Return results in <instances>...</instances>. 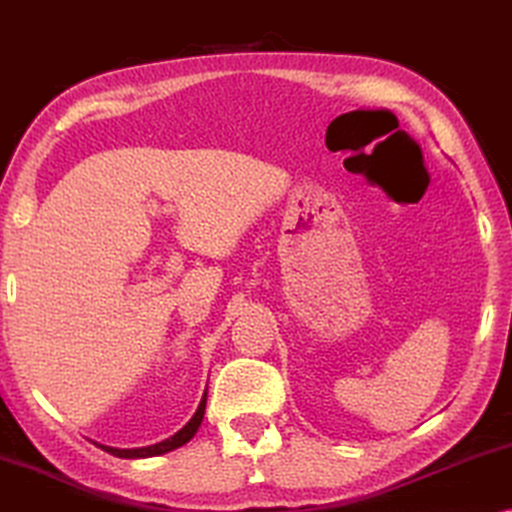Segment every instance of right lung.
I'll use <instances>...</instances> for the list:
<instances>
[{"label":"right lung","mask_w":512,"mask_h":512,"mask_svg":"<svg viewBox=\"0 0 512 512\" xmlns=\"http://www.w3.org/2000/svg\"><path fill=\"white\" fill-rule=\"evenodd\" d=\"M205 408H207V389L200 398L198 410H195V415L191 419H188V424L184 426V429H179L174 436L160 440V443H156V445H146V447H109L102 443H95V445L102 447L104 452L114 454V457H121V459H146V457H158V454H167V452L177 450V447H181V445H186L188 440L198 433L202 417H205Z\"/></svg>","instance_id":"add662e5"}]
</instances>
